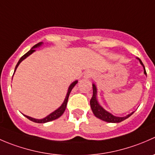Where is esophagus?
<instances>
[{
  "mask_svg": "<svg viewBox=\"0 0 155 155\" xmlns=\"http://www.w3.org/2000/svg\"><path fill=\"white\" fill-rule=\"evenodd\" d=\"M85 76L86 78H90L91 77V76H93V73H92V72L91 71H87L86 73H85Z\"/></svg>",
  "mask_w": 155,
  "mask_h": 155,
  "instance_id": "1",
  "label": "esophagus"
}]
</instances>
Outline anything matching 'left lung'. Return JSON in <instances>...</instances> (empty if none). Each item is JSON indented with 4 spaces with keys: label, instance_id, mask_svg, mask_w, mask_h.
Returning <instances> with one entry per match:
<instances>
[{
    "label": "left lung",
    "instance_id": "obj_1",
    "mask_svg": "<svg viewBox=\"0 0 155 155\" xmlns=\"http://www.w3.org/2000/svg\"><path fill=\"white\" fill-rule=\"evenodd\" d=\"M137 59L140 61V64L143 67V70H144V74L145 76H147L146 71H145V68L143 65V62L140 60L139 58H137ZM93 86V96H92L91 99L90 101V105L91 108V110L93 112L94 115L97 117V118H100V119L103 120L104 121H107V122L109 123H119L123 121L124 120L127 119V118H129L131 115L134 114V112H131L130 114H128L126 116L123 117H118V116H115L112 114H111L110 112H109L108 111L104 109V108L101 107L99 104V101L97 100V86L95 85V84L92 85Z\"/></svg>",
    "mask_w": 155,
    "mask_h": 155
}]
</instances>
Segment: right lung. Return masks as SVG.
Segmentation results:
<instances>
[{
	"instance_id": "obj_1",
	"label": "right lung",
	"mask_w": 155,
	"mask_h": 155,
	"mask_svg": "<svg viewBox=\"0 0 155 155\" xmlns=\"http://www.w3.org/2000/svg\"><path fill=\"white\" fill-rule=\"evenodd\" d=\"M43 44V42H40V43L36 44L35 46H33V47L31 48V49H30L29 51H28L27 53H26V54H25L24 55H23L22 57H21V58L19 59V61H18V63H17L16 66H15V70H14V73H15V70H16V69L18 67V65H19V64L21 63V62L23 60H25L26 58H28L29 55H31V54H32L33 52H34V51H36V50H35L36 48L40 47V46H41ZM14 73H13V75H14ZM77 82H78V80H76V81H74V82H72V83L70 84V85L68 87V93H67L66 97H65L64 101L63 104H61V106L60 107L58 108V109H56V110H54V112H52L51 113H50L49 115H48L46 117H45V118H41V119H37V118H31V117L28 116V115H24L26 117V118H28L29 120H31V121H34V122H35V123H46V122H48V121H53V120H55V119H57V118H58L59 117L61 116V115H63L65 109H66V107H67V104H68V101L69 95H70V92H71V91H72V89H73V87H74L75 85L77 84Z\"/></svg>"
}]
</instances>
